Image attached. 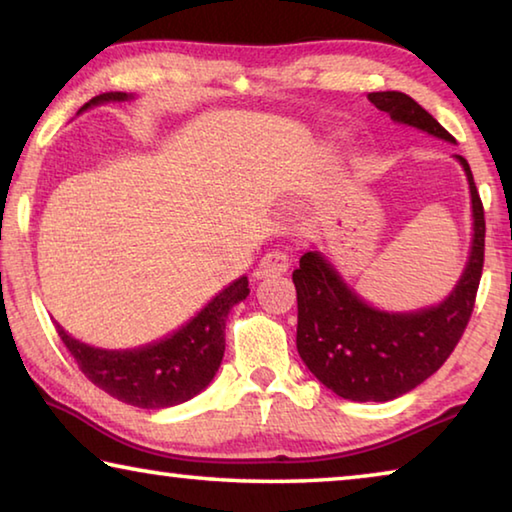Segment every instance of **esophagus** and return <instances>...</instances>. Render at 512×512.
<instances>
[{"mask_svg":"<svg viewBox=\"0 0 512 512\" xmlns=\"http://www.w3.org/2000/svg\"><path fill=\"white\" fill-rule=\"evenodd\" d=\"M291 268V259L282 250H273V253H266L262 262L255 268L257 280H271V277H280Z\"/></svg>","mask_w":512,"mask_h":512,"instance_id":"34e87169","label":"esophagus"}]
</instances>
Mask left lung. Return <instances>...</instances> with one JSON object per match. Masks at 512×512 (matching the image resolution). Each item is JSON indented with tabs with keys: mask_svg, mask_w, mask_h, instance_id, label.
Segmentation results:
<instances>
[{
	"mask_svg": "<svg viewBox=\"0 0 512 512\" xmlns=\"http://www.w3.org/2000/svg\"><path fill=\"white\" fill-rule=\"evenodd\" d=\"M368 99L395 124L456 144L409 94L370 92ZM454 160L470 187L472 241L461 277L436 305L411 311L370 305L316 246L300 257L293 271L298 354L311 375L343 400L388 402L413 391L443 366L465 332L483 271L485 219L470 164L463 155H454Z\"/></svg>",
	"mask_w": 512,
	"mask_h": 512,
	"instance_id": "obj_1",
	"label": "left lung"
}]
</instances>
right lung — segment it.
<instances>
[{
	"mask_svg": "<svg viewBox=\"0 0 512 512\" xmlns=\"http://www.w3.org/2000/svg\"><path fill=\"white\" fill-rule=\"evenodd\" d=\"M135 94L103 92L76 112L103 103L133 101ZM248 277L241 275L221 289L185 325L140 348L106 350L74 339L56 323L60 341L94 386L137 409H169L192 400L210 386L225 352V320L230 309L248 298Z\"/></svg>",
	"mask_w": 512,
	"mask_h": 512,
	"instance_id": "obj_1",
	"label": "right lung"
}]
</instances>
